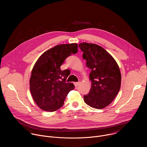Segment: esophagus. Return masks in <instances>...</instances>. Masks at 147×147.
<instances>
[{
	"instance_id": "1",
	"label": "esophagus",
	"mask_w": 147,
	"mask_h": 147,
	"mask_svg": "<svg viewBox=\"0 0 147 147\" xmlns=\"http://www.w3.org/2000/svg\"><path fill=\"white\" fill-rule=\"evenodd\" d=\"M80 82H74V86H75V87H77L80 84Z\"/></svg>"
}]
</instances>
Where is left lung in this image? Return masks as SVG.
<instances>
[{
	"instance_id": "obj_1",
	"label": "left lung",
	"mask_w": 147,
	"mask_h": 147,
	"mask_svg": "<svg viewBox=\"0 0 147 147\" xmlns=\"http://www.w3.org/2000/svg\"><path fill=\"white\" fill-rule=\"evenodd\" d=\"M78 47L83 52L87 66L91 69V88L84 100L90 107L101 109L107 107L117 95L121 86V74L113 57L102 47L83 42Z\"/></svg>"
}]
</instances>
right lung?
Returning <instances> with one entry per match:
<instances>
[{"instance_id":"right-lung-1","label":"right lung","mask_w":147,"mask_h":147,"mask_svg":"<svg viewBox=\"0 0 147 147\" xmlns=\"http://www.w3.org/2000/svg\"><path fill=\"white\" fill-rule=\"evenodd\" d=\"M78 52L77 44H61L47 51L36 61L30 80V91L37 105L47 112H54L64 104L68 93L75 87L66 82L69 70L60 66L71 53Z\"/></svg>"}]
</instances>
